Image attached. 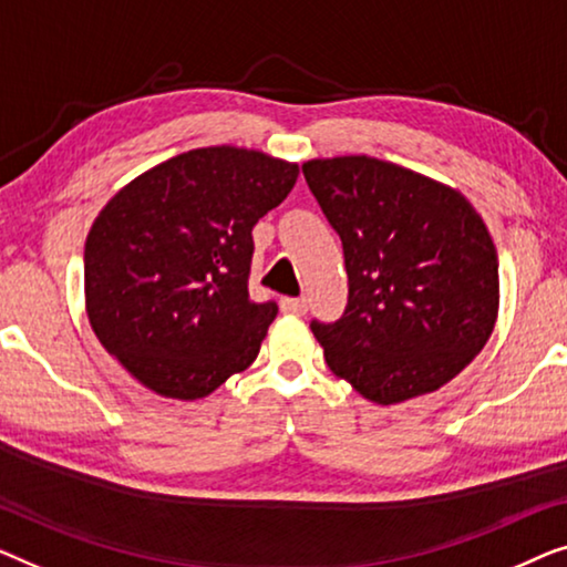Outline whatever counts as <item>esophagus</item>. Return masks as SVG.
I'll use <instances>...</instances> for the list:
<instances>
[{"mask_svg": "<svg viewBox=\"0 0 567 567\" xmlns=\"http://www.w3.org/2000/svg\"><path fill=\"white\" fill-rule=\"evenodd\" d=\"M280 306H282L285 313H298V316H302V313H306V310H308V300H306V298H282Z\"/></svg>", "mask_w": 567, "mask_h": 567, "instance_id": "1", "label": "esophagus"}]
</instances>
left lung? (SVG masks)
Returning a JSON list of instances; mask_svg holds the SVG:
<instances>
[{
  "label": "left lung",
  "instance_id": "obj_1",
  "mask_svg": "<svg viewBox=\"0 0 567 567\" xmlns=\"http://www.w3.org/2000/svg\"><path fill=\"white\" fill-rule=\"evenodd\" d=\"M310 193L341 238L344 316L310 323L326 364L367 401L434 393L498 318V254L457 189L372 156L310 158Z\"/></svg>",
  "mask_w": 567,
  "mask_h": 567
}]
</instances>
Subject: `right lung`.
Returning a JSON list of instances; mask_svg holds the SVG:
<instances>
[{"instance_id": "obj_1", "label": "right lung", "mask_w": 567, "mask_h": 567, "mask_svg": "<svg viewBox=\"0 0 567 567\" xmlns=\"http://www.w3.org/2000/svg\"><path fill=\"white\" fill-rule=\"evenodd\" d=\"M298 174L261 151L193 148L102 207L84 244L86 316L141 385L195 401L257 360L277 302L249 298L251 230Z\"/></svg>"}]
</instances>
